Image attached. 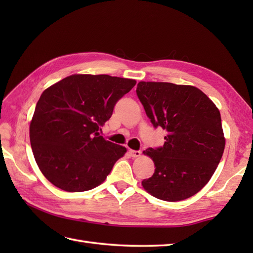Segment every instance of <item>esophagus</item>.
Listing matches in <instances>:
<instances>
[{"mask_svg":"<svg viewBox=\"0 0 253 253\" xmlns=\"http://www.w3.org/2000/svg\"><path fill=\"white\" fill-rule=\"evenodd\" d=\"M129 154L132 158H139L141 155V152L137 151V150H129Z\"/></svg>","mask_w":253,"mask_h":253,"instance_id":"esophagus-1","label":"esophagus"}]
</instances>
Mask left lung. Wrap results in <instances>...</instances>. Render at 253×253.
<instances>
[{
    "instance_id": "8db88e82",
    "label": "left lung",
    "mask_w": 253,
    "mask_h": 253,
    "mask_svg": "<svg viewBox=\"0 0 253 253\" xmlns=\"http://www.w3.org/2000/svg\"><path fill=\"white\" fill-rule=\"evenodd\" d=\"M136 92L152 125L168 131L163 147L143 152L155 165L143 188L164 201L192 197L211 179L224 152L218 109L192 85L140 82Z\"/></svg>"
}]
</instances>
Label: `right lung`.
Masks as SVG:
<instances>
[{
  "label": "right lung",
  "instance_id": "1",
  "mask_svg": "<svg viewBox=\"0 0 253 253\" xmlns=\"http://www.w3.org/2000/svg\"><path fill=\"white\" fill-rule=\"evenodd\" d=\"M136 80L72 75L43 91L30 123L31 149L45 178L69 192L101 185L126 148L99 130Z\"/></svg>",
  "mask_w": 253,
  "mask_h": 253
}]
</instances>
